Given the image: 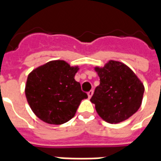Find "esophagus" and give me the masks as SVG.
Masks as SVG:
<instances>
[{
  "label": "esophagus",
  "instance_id": "obj_1",
  "mask_svg": "<svg viewBox=\"0 0 161 161\" xmlns=\"http://www.w3.org/2000/svg\"><path fill=\"white\" fill-rule=\"evenodd\" d=\"M93 93H94L93 91H90L88 92V97H89V98H91V97L93 96Z\"/></svg>",
  "mask_w": 161,
  "mask_h": 161
}]
</instances>
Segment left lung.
I'll use <instances>...</instances> for the list:
<instances>
[{
  "label": "left lung",
  "mask_w": 161,
  "mask_h": 161,
  "mask_svg": "<svg viewBox=\"0 0 161 161\" xmlns=\"http://www.w3.org/2000/svg\"><path fill=\"white\" fill-rule=\"evenodd\" d=\"M100 77L91 102L103 121L119 123L128 119L142 105L145 88L125 64L109 60L103 67H95Z\"/></svg>",
  "instance_id": "8db88e82"
}]
</instances>
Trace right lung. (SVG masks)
Segmentation results:
<instances>
[{"instance_id": "1", "label": "right lung", "mask_w": 161, "mask_h": 161, "mask_svg": "<svg viewBox=\"0 0 161 161\" xmlns=\"http://www.w3.org/2000/svg\"><path fill=\"white\" fill-rule=\"evenodd\" d=\"M78 70L64 60H53L30 72L25 94L37 117L54 125L73 117L81 101L88 98L74 78Z\"/></svg>"}]
</instances>
